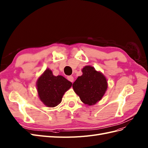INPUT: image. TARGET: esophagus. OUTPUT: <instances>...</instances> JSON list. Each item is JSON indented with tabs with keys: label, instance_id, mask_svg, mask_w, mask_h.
<instances>
[{
	"label": "esophagus",
	"instance_id": "obj_1",
	"mask_svg": "<svg viewBox=\"0 0 148 148\" xmlns=\"http://www.w3.org/2000/svg\"><path fill=\"white\" fill-rule=\"evenodd\" d=\"M67 79L70 82H71L72 83H73V81H74V78H73V77H72V76H68V77H67Z\"/></svg>",
	"mask_w": 148,
	"mask_h": 148
}]
</instances>
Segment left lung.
Listing matches in <instances>:
<instances>
[{"label": "left lung", "mask_w": 148, "mask_h": 148, "mask_svg": "<svg viewBox=\"0 0 148 148\" xmlns=\"http://www.w3.org/2000/svg\"><path fill=\"white\" fill-rule=\"evenodd\" d=\"M82 73V76L78 77L73 84V88L82 102L88 106L94 105L105 94L107 88V79L91 66H85Z\"/></svg>", "instance_id": "obj_1"}]
</instances>
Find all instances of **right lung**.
Instances as JSON below:
<instances>
[{"instance_id":"obj_1","label":"right lung","mask_w":148,"mask_h":148,"mask_svg":"<svg viewBox=\"0 0 148 148\" xmlns=\"http://www.w3.org/2000/svg\"><path fill=\"white\" fill-rule=\"evenodd\" d=\"M72 83L61 75L54 76L52 71L46 69L36 83L39 99L48 107H55L62 102V97Z\"/></svg>"}]
</instances>
